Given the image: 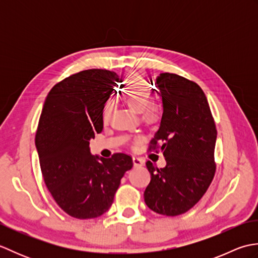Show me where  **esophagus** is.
<instances>
[{
    "label": "esophagus",
    "mask_w": 258,
    "mask_h": 258,
    "mask_svg": "<svg viewBox=\"0 0 258 258\" xmlns=\"http://www.w3.org/2000/svg\"><path fill=\"white\" fill-rule=\"evenodd\" d=\"M133 164H134V166H142L144 164V161L142 160L141 157L133 156Z\"/></svg>",
    "instance_id": "obj_1"
}]
</instances>
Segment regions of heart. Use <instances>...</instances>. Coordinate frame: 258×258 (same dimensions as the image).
I'll list each match as a JSON object with an SVG mask.
<instances>
[{"label": "heart", "mask_w": 258, "mask_h": 258, "mask_svg": "<svg viewBox=\"0 0 258 258\" xmlns=\"http://www.w3.org/2000/svg\"><path fill=\"white\" fill-rule=\"evenodd\" d=\"M118 94L124 101L127 102L136 112L144 113V117L153 120L157 117V108L153 105L152 92L147 84L145 78L142 74L134 73L124 82V84L118 90ZM107 112L105 106L104 114Z\"/></svg>", "instance_id": "heart-1"}]
</instances>
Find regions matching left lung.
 Masks as SVG:
<instances>
[{"label": "left lung", "instance_id": "obj_1", "mask_svg": "<svg viewBox=\"0 0 258 258\" xmlns=\"http://www.w3.org/2000/svg\"><path fill=\"white\" fill-rule=\"evenodd\" d=\"M155 85L163 114L150 150L162 151L166 165L157 168L146 162L151 182L144 201L153 212L176 216L190 210L212 183L217 131L207 98L195 82L161 73Z\"/></svg>", "mask_w": 258, "mask_h": 258}]
</instances>
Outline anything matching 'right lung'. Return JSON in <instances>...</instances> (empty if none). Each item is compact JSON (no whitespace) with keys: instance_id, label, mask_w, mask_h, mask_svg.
<instances>
[{"instance_id":"right-lung-1","label":"right lung","mask_w":258,"mask_h":258,"mask_svg":"<svg viewBox=\"0 0 258 258\" xmlns=\"http://www.w3.org/2000/svg\"><path fill=\"white\" fill-rule=\"evenodd\" d=\"M119 82L107 70H86L52 87L35 135L43 178L54 201L70 216L89 220L103 215L132 157L92 155L90 140L103 130V108Z\"/></svg>"}]
</instances>
